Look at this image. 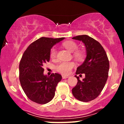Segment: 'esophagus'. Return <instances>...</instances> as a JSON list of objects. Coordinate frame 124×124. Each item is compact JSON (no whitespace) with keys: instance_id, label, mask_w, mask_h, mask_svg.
Returning <instances> with one entry per match:
<instances>
[{"instance_id":"obj_1","label":"esophagus","mask_w":124,"mask_h":124,"mask_svg":"<svg viewBox=\"0 0 124 124\" xmlns=\"http://www.w3.org/2000/svg\"><path fill=\"white\" fill-rule=\"evenodd\" d=\"M69 78L68 76H65V75H63V76H62V78H63V79H67V78Z\"/></svg>"}]
</instances>
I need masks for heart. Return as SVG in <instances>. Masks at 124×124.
<instances>
[{"label":"heart","instance_id":"b5f03b06","mask_svg":"<svg viewBox=\"0 0 124 124\" xmlns=\"http://www.w3.org/2000/svg\"><path fill=\"white\" fill-rule=\"evenodd\" d=\"M63 46L68 50L74 52V56L79 59H81L83 56V52L81 51H77L78 49V45L75 42L72 41H68L63 43ZM57 51L55 48L53 47L51 49L50 57L52 59H55L56 56ZM75 66V63L73 62H62L56 65V69L59 73L63 75H68L70 73L71 70Z\"/></svg>","mask_w":124,"mask_h":124}]
</instances>
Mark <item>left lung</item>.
<instances>
[{"label":"left lung","instance_id":"8db88e82","mask_svg":"<svg viewBox=\"0 0 124 124\" xmlns=\"http://www.w3.org/2000/svg\"><path fill=\"white\" fill-rule=\"evenodd\" d=\"M72 38L85 44L87 55L83 63L77 68L75 76L78 83L72 89V94L78 100L89 102L99 96L106 85L108 76L109 61L103 46L93 38L82 35ZM82 73L85 74V78L81 81L77 75Z\"/></svg>","mask_w":124,"mask_h":124}]
</instances>
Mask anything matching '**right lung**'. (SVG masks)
I'll use <instances>...</instances> for the list:
<instances>
[{"instance_id": "obj_1", "label": "right lung", "mask_w": 124, "mask_h": 124, "mask_svg": "<svg viewBox=\"0 0 124 124\" xmlns=\"http://www.w3.org/2000/svg\"><path fill=\"white\" fill-rule=\"evenodd\" d=\"M64 38L41 37L31 43L23 55L19 64L20 82L27 97L35 103L44 104L55 96L62 76L56 73L44 75L43 65L49 61L52 46Z\"/></svg>"}]
</instances>
